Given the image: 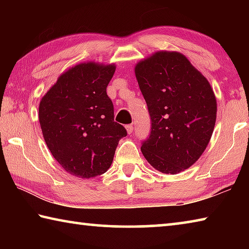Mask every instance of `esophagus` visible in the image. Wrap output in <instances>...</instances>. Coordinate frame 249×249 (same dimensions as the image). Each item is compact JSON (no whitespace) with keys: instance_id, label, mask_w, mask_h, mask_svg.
<instances>
[{"instance_id":"34e87169","label":"esophagus","mask_w":249,"mask_h":249,"mask_svg":"<svg viewBox=\"0 0 249 249\" xmlns=\"http://www.w3.org/2000/svg\"><path fill=\"white\" fill-rule=\"evenodd\" d=\"M133 130H134L133 125H126V132H127V134H132Z\"/></svg>"}]
</instances>
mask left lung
<instances>
[{
	"mask_svg": "<svg viewBox=\"0 0 249 249\" xmlns=\"http://www.w3.org/2000/svg\"><path fill=\"white\" fill-rule=\"evenodd\" d=\"M151 119L142 153L156 170L176 175L196 163L208 147L216 121L212 87L188 58L160 50L135 66Z\"/></svg>",
	"mask_w": 249,
	"mask_h": 249,
	"instance_id": "1",
	"label": "left lung"
}]
</instances>
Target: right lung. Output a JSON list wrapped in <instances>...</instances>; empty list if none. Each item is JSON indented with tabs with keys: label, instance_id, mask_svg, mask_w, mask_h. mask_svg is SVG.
Returning <instances> with one entry per match:
<instances>
[{
	"label": "right lung",
	"instance_id": "add662e5",
	"mask_svg": "<svg viewBox=\"0 0 249 249\" xmlns=\"http://www.w3.org/2000/svg\"><path fill=\"white\" fill-rule=\"evenodd\" d=\"M115 64L81 62L59 75L39 103V124L48 149L68 174L93 178L104 174L127 133L114 122L107 87Z\"/></svg>",
	"mask_w": 249,
	"mask_h": 249
}]
</instances>
